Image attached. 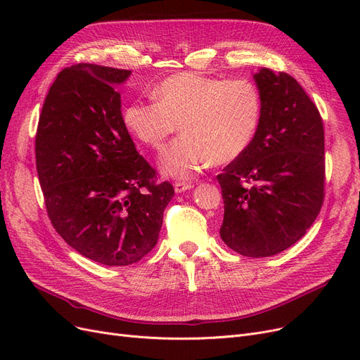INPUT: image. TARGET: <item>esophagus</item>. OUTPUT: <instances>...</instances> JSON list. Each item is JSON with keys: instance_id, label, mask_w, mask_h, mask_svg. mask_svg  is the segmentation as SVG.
Here are the masks:
<instances>
[{"instance_id": "esophagus-1", "label": "esophagus", "mask_w": 360, "mask_h": 360, "mask_svg": "<svg viewBox=\"0 0 360 360\" xmlns=\"http://www.w3.org/2000/svg\"><path fill=\"white\" fill-rule=\"evenodd\" d=\"M193 188L192 183H183V181H177L176 184H174V191H176V193H181L184 191H189Z\"/></svg>"}]
</instances>
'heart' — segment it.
I'll return each instance as SVG.
<instances>
[{"label":"heart","mask_w":360,"mask_h":360,"mask_svg":"<svg viewBox=\"0 0 360 360\" xmlns=\"http://www.w3.org/2000/svg\"><path fill=\"white\" fill-rule=\"evenodd\" d=\"M156 102H134L123 122L141 143L160 150L177 130L184 135L160 156V171L186 180L210 162H233L252 143L261 117V96L246 78L219 79L181 72L163 79Z\"/></svg>","instance_id":"b5f03b06"}]
</instances>
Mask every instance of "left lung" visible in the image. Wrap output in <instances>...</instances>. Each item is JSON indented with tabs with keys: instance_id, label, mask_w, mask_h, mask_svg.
Masks as SVG:
<instances>
[{
	"instance_id": "left-lung-1",
	"label": "left lung",
	"mask_w": 360,
	"mask_h": 360,
	"mask_svg": "<svg viewBox=\"0 0 360 360\" xmlns=\"http://www.w3.org/2000/svg\"><path fill=\"white\" fill-rule=\"evenodd\" d=\"M257 134L217 176L221 237L237 254L276 255L307 234L324 198V130L317 106L292 76L261 68Z\"/></svg>"
}]
</instances>
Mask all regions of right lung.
Segmentation results:
<instances>
[{
    "instance_id": "add662e5",
    "label": "right lung",
    "mask_w": 360,
    "mask_h": 360,
    "mask_svg": "<svg viewBox=\"0 0 360 360\" xmlns=\"http://www.w3.org/2000/svg\"><path fill=\"white\" fill-rule=\"evenodd\" d=\"M130 70L75 64L58 73L41 108L36 167L49 219L75 250L129 266L155 248L171 183L139 156L122 115Z\"/></svg>"
}]
</instances>
